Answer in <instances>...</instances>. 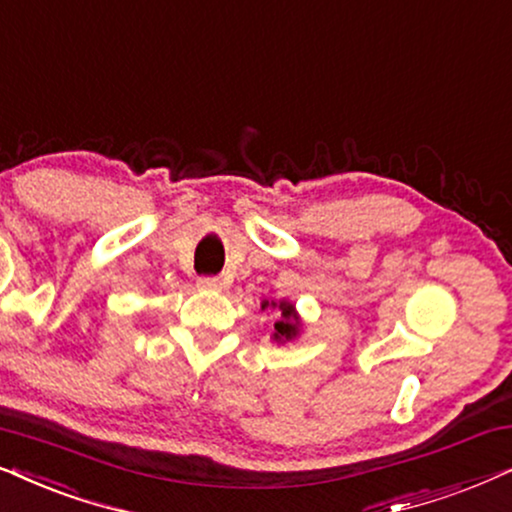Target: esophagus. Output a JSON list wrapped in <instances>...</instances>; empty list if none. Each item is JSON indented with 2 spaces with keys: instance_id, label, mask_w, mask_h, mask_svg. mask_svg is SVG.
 Wrapping results in <instances>:
<instances>
[{
  "instance_id": "obj_1",
  "label": "esophagus",
  "mask_w": 512,
  "mask_h": 512,
  "mask_svg": "<svg viewBox=\"0 0 512 512\" xmlns=\"http://www.w3.org/2000/svg\"><path fill=\"white\" fill-rule=\"evenodd\" d=\"M196 285H199L201 290H222V281L217 276H201Z\"/></svg>"
}]
</instances>
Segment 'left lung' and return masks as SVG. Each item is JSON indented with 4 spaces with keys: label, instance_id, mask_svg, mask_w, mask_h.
<instances>
[{
    "label": "left lung",
    "instance_id": "left-lung-1",
    "mask_svg": "<svg viewBox=\"0 0 512 512\" xmlns=\"http://www.w3.org/2000/svg\"><path fill=\"white\" fill-rule=\"evenodd\" d=\"M262 309H278V313H281V318H278L274 323V335H271L274 342L285 344V342H290V339H295L299 335V327H302V323H299L295 304L274 302V299L269 302V299H264Z\"/></svg>",
    "mask_w": 512,
    "mask_h": 512
}]
</instances>
